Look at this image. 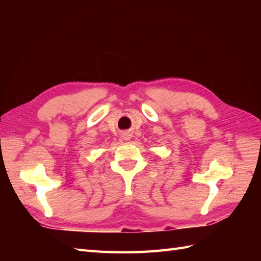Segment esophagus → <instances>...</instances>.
<instances>
[{"mask_svg": "<svg viewBox=\"0 0 261 261\" xmlns=\"http://www.w3.org/2000/svg\"><path fill=\"white\" fill-rule=\"evenodd\" d=\"M122 137H123V139H124V140H130L131 135L129 134V132H124L123 136H122Z\"/></svg>", "mask_w": 261, "mask_h": 261, "instance_id": "34e87169", "label": "esophagus"}]
</instances>
